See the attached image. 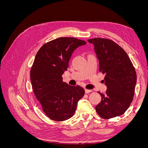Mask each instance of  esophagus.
<instances>
[{
  "label": "esophagus",
  "mask_w": 148,
  "mask_h": 148,
  "mask_svg": "<svg viewBox=\"0 0 148 148\" xmlns=\"http://www.w3.org/2000/svg\"><path fill=\"white\" fill-rule=\"evenodd\" d=\"M92 90H90V89H85V92L86 93H89V92H91Z\"/></svg>",
  "instance_id": "34e87169"
}]
</instances>
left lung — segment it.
Segmentation results:
<instances>
[{
	"label": "left lung",
	"mask_w": 148,
	"mask_h": 148,
	"mask_svg": "<svg viewBox=\"0 0 148 148\" xmlns=\"http://www.w3.org/2000/svg\"><path fill=\"white\" fill-rule=\"evenodd\" d=\"M94 44L99 60V71L105 74V94L100 92L101 101L96 106L97 113L105 119L122 115L133 101L136 83V73L123 49L112 40L88 39Z\"/></svg>",
	"instance_id": "obj_1"
}]
</instances>
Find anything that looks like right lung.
I'll return each instance as SVG.
<instances>
[{
    "mask_svg": "<svg viewBox=\"0 0 148 148\" xmlns=\"http://www.w3.org/2000/svg\"><path fill=\"white\" fill-rule=\"evenodd\" d=\"M86 44L75 38H59L44 44L36 53L30 73L32 88L44 112L53 120L73 117L84 95L82 87L70 86L62 76L73 51Z\"/></svg>",
    "mask_w": 148,
    "mask_h": 148,
    "instance_id": "right-lung-1",
    "label": "right lung"
}]
</instances>
